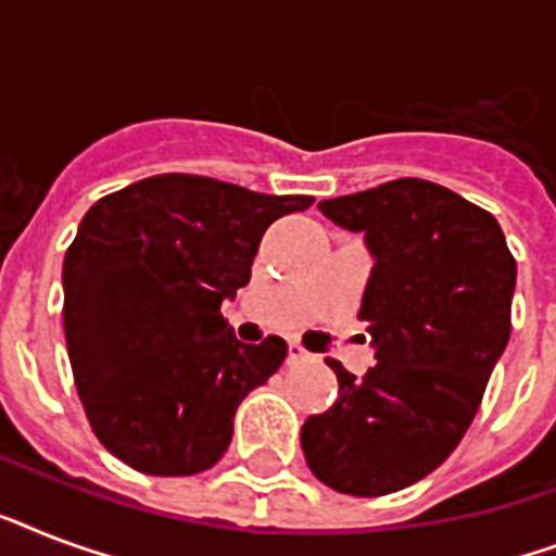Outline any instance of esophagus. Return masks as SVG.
<instances>
[{"mask_svg":"<svg viewBox=\"0 0 556 556\" xmlns=\"http://www.w3.org/2000/svg\"><path fill=\"white\" fill-rule=\"evenodd\" d=\"M308 352H305L303 346H296V343H291V346H288V364H303V361H308Z\"/></svg>","mask_w":556,"mask_h":556,"instance_id":"obj_1","label":"esophagus"}]
</instances>
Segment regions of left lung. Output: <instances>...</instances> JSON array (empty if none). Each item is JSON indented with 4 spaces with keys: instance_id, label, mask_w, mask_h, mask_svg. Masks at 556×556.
<instances>
[{
    "instance_id": "8db88e82",
    "label": "left lung",
    "mask_w": 556,
    "mask_h": 556,
    "mask_svg": "<svg viewBox=\"0 0 556 556\" xmlns=\"http://www.w3.org/2000/svg\"><path fill=\"white\" fill-rule=\"evenodd\" d=\"M317 207L366 236L375 268L357 320L378 364L355 378L329 357L338 401L300 441L331 491L387 496L432 473L473 421L508 346L517 260L488 210L424 178Z\"/></svg>"
}]
</instances>
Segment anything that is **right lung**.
<instances>
[{
	"label": "right lung",
	"instance_id": "1",
	"mask_svg": "<svg viewBox=\"0 0 556 556\" xmlns=\"http://www.w3.org/2000/svg\"><path fill=\"white\" fill-rule=\"evenodd\" d=\"M312 201L167 173L91 204L65 251L63 326L77 395L112 456L150 476L225 456L236 406L288 346L236 340L218 308L248 286L262 233Z\"/></svg>",
	"mask_w": 556,
	"mask_h": 556
}]
</instances>
